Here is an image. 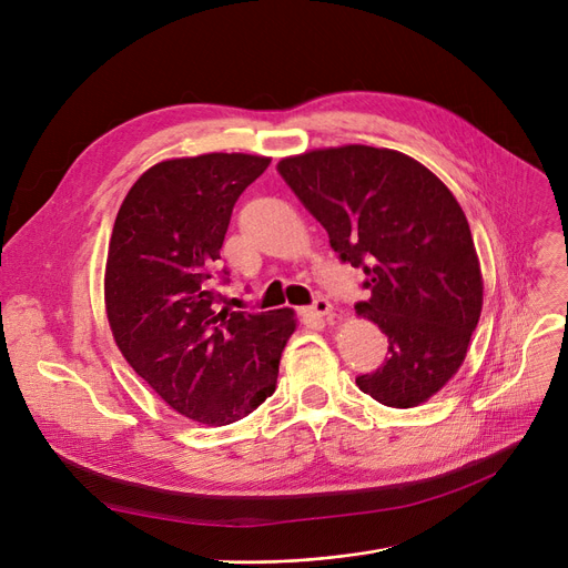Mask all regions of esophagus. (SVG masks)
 Wrapping results in <instances>:
<instances>
[{"label":"esophagus","instance_id":"1","mask_svg":"<svg viewBox=\"0 0 568 568\" xmlns=\"http://www.w3.org/2000/svg\"><path fill=\"white\" fill-rule=\"evenodd\" d=\"M311 313L317 315V317H332L334 315V306H332L329 300H324V296H317V300L311 306Z\"/></svg>","mask_w":568,"mask_h":568}]
</instances>
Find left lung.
<instances>
[{"label": "left lung", "mask_w": 568, "mask_h": 568, "mask_svg": "<svg viewBox=\"0 0 568 568\" xmlns=\"http://www.w3.org/2000/svg\"><path fill=\"white\" fill-rule=\"evenodd\" d=\"M276 170L341 260L366 274L371 300L354 308L389 338V356L356 386L386 407L426 403L463 366L484 306L481 264L458 200L396 149H313Z\"/></svg>", "instance_id": "8db88e82"}]
</instances>
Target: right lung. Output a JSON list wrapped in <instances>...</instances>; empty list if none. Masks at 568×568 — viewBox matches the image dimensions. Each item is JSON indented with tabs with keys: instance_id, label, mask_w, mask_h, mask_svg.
Masks as SVG:
<instances>
[{
	"instance_id": "add662e5",
	"label": "right lung",
	"mask_w": 568,
	"mask_h": 568,
	"mask_svg": "<svg viewBox=\"0 0 568 568\" xmlns=\"http://www.w3.org/2000/svg\"><path fill=\"white\" fill-rule=\"evenodd\" d=\"M272 159L200 154L140 174L114 219L105 313L131 368L182 416L227 426L276 392L292 308L219 311L209 283L232 206Z\"/></svg>"
}]
</instances>
